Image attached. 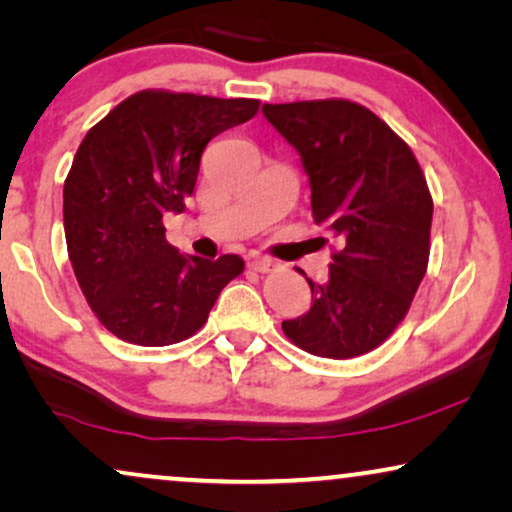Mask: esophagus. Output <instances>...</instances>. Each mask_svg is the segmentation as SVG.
<instances>
[{
  "label": "esophagus",
  "mask_w": 512,
  "mask_h": 512,
  "mask_svg": "<svg viewBox=\"0 0 512 512\" xmlns=\"http://www.w3.org/2000/svg\"><path fill=\"white\" fill-rule=\"evenodd\" d=\"M249 268L254 272H270L272 268H275V261L268 256H261V254H254L249 256Z\"/></svg>",
  "instance_id": "34e87169"
}]
</instances>
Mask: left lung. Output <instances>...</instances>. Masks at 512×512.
<instances>
[{"instance_id":"8db88e82","label":"left lung","mask_w":512,"mask_h":512,"mask_svg":"<svg viewBox=\"0 0 512 512\" xmlns=\"http://www.w3.org/2000/svg\"><path fill=\"white\" fill-rule=\"evenodd\" d=\"M310 177L314 223L338 251L310 312L282 321L293 345L326 359L380 347L405 319L429 265L433 200L410 146L349 100L265 104Z\"/></svg>"}]
</instances>
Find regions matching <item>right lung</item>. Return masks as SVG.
<instances>
[{
    "label": "right lung",
    "mask_w": 512,
    "mask_h": 512,
    "mask_svg": "<svg viewBox=\"0 0 512 512\" xmlns=\"http://www.w3.org/2000/svg\"><path fill=\"white\" fill-rule=\"evenodd\" d=\"M258 100L139 90L88 130L62 191L74 275L95 317L125 342L191 338L230 279L235 254L184 256L163 216L184 212L209 139L256 116Z\"/></svg>",
    "instance_id": "obj_1"
}]
</instances>
